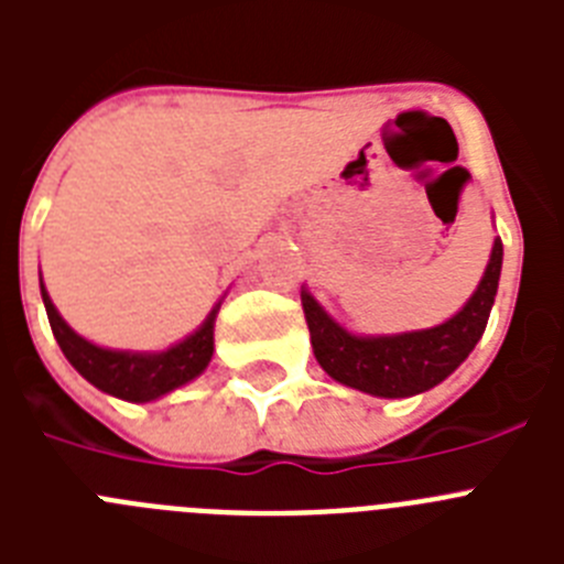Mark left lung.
I'll list each match as a JSON object with an SVG mask.
<instances>
[{"instance_id": "8db88e82", "label": "left lung", "mask_w": 564, "mask_h": 564, "mask_svg": "<svg viewBox=\"0 0 564 564\" xmlns=\"http://www.w3.org/2000/svg\"><path fill=\"white\" fill-rule=\"evenodd\" d=\"M502 271V242L495 237L491 257L480 285L452 318L426 330L364 336L352 333L318 305L307 288H302L307 330L313 356L333 381L376 398H410L432 390L452 376L475 350L488 325Z\"/></svg>"}]
</instances>
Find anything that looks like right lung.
<instances>
[{"instance_id":"1","label":"right lung","mask_w":564,"mask_h":564,"mask_svg":"<svg viewBox=\"0 0 564 564\" xmlns=\"http://www.w3.org/2000/svg\"><path fill=\"white\" fill-rule=\"evenodd\" d=\"M39 288H42L44 311H47L50 327H53V336H56L64 358L76 367L78 376L87 378L96 390L107 392V395L132 403L158 401V398L194 381L212 361L214 322H217V313H220L226 296H220V302L212 307V313L203 318L197 330L188 333L181 341H174L172 347L161 352H134L112 350V347H101V344L78 336L53 305V299L42 282V271H39Z\"/></svg>"}]
</instances>
